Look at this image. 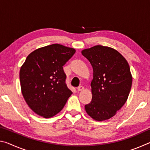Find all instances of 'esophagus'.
Returning <instances> with one entry per match:
<instances>
[{"instance_id":"1","label":"esophagus","mask_w":150,"mask_h":150,"mask_svg":"<svg viewBox=\"0 0 150 150\" xmlns=\"http://www.w3.org/2000/svg\"><path fill=\"white\" fill-rule=\"evenodd\" d=\"M85 89V88L83 87V86H79V87H77V91H82Z\"/></svg>"}]
</instances>
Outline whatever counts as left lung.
<instances>
[{"label":"left lung","instance_id":"left-lung-1","mask_svg":"<svg viewBox=\"0 0 150 150\" xmlns=\"http://www.w3.org/2000/svg\"><path fill=\"white\" fill-rule=\"evenodd\" d=\"M81 53L93 69L92 100L85 110L95 120H108L128 99L132 84L130 66L122 55L108 46L97 45Z\"/></svg>","mask_w":150,"mask_h":150}]
</instances>
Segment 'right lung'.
<instances>
[{
	"instance_id": "1",
	"label": "right lung",
	"mask_w": 150,
	"mask_h": 150,
	"mask_svg": "<svg viewBox=\"0 0 150 150\" xmlns=\"http://www.w3.org/2000/svg\"><path fill=\"white\" fill-rule=\"evenodd\" d=\"M75 53L74 48L54 44L28 55L20 70L22 95L35 114L45 118L62 110L73 93L65 84L63 66Z\"/></svg>"
}]
</instances>
